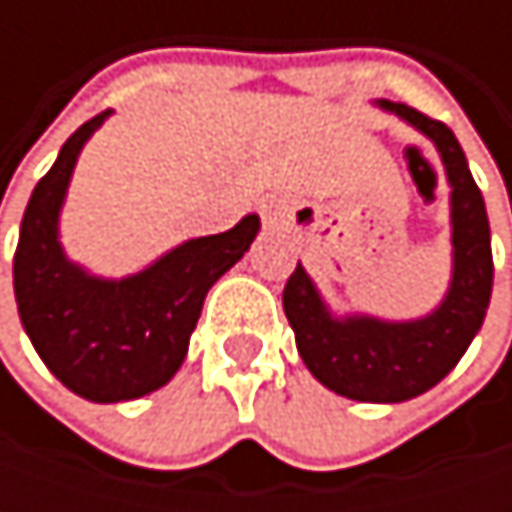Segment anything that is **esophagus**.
<instances>
[{"label":"esophagus","mask_w":512,"mask_h":512,"mask_svg":"<svg viewBox=\"0 0 512 512\" xmlns=\"http://www.w3.org/2000/svg\"><path fill=\"white\" fill-rule=\"evenodd\" d=\"M260 219H263L266 228L284 225V222H287V207H284V201H281V198H266V201L260 204Z\"/></svg>","instance_id":"1"}]
</instances>
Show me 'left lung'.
Here are the masks:
<instances>
[{"instance_id":"8db88e82","label":"left lung","mask_w":512,"mask_h":512,"mask_svg":"<svg viewBox=\"0 0 512 512\" xmlns=\"http://www.w3.org/2000/svg\"><path fill=\"white\" fill-rule=\"evenodd\" d=\"M442 156L451 186V284L445 299L418 320L338 317L296 263L284 284V314L305 367L329 391L361 403H403L439 385L483 326L492 296V243L483 195L468 171L457 136L406 103L376 100Z\"/></svg>"}]
</instances>
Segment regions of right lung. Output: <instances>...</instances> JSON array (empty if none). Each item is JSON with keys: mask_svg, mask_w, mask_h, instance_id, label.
<instances>
[{"mask_svg": "<svg viewBox=\"0 0 512 512\" xmlns=\"http://www.w3.org/2000/svg\"><path fill=\"white\" fill-rule=\"evenodd\" d=\"M112 109L85 121L38 180L20 225L14 296L20 323L52 376L91 403H124L162 388L183 364L207 290L249 252L260 219L198 237L127 278H103L64 255L58 216L85 142Z\"/></svg>", "mask_w": 512, "mask_h": 512, "instance_id": "1", "label": "right lung"}]
</instances>
